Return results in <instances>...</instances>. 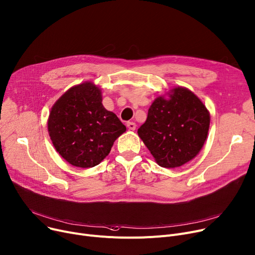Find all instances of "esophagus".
Wrapping results in <instances>:
<instances>
[{
    "mask_svg": "<svg viewBox=\"0 0 255 255\" xmlns=\"http://www.w3.org/2000/svg\"><path fill=\"white\" fill-rule=\"evenodd\" d=\"M127 128H128L129 130L133 131V130H135V128H136V124L133 123V122H128V123H127Z\"/></svg>",
    "mask_w": 255,
    "mask_h": 255,
    "instance_id": "34e87169",
    "label": "esophagus"
}]
</instances>
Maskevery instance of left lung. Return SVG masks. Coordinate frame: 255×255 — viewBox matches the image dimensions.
<instances>
[{"label":"left lung","instance_id":"1","mask_svg":"<svg viewBox=\"0 0 255 255\" xmlns=\"http://www.w3.org/2000/svg\"><path fill=\"white\" fill-rule=\"evenodd\" d=\"M209 125L210 114L202 100L177 86L154 100L137 133L159 166L177 168L199 154Z\"/></svg>","mask_w":255,"mask_h":255}]
</instances>
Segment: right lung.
Wrapping results in <instances>:
<instances>
[{
  "instance_id": "add662e5",
  "label": "right lung",
  "mask_w": 255,
  "mask_h": 255,
  "mask_svg": "<svg viewBox=\"0 0 255 255\" xmlns=\"http://www.w3.org/2000/svg\"><path fill=\"white\" fill-rule=\"evenodd\" d=\"M47 126L56 151L80 168L98 165L126 131L116 114L105 109L101 90L93 82L64 92L51 108Z\"/></svg>"
}]
</instances>
